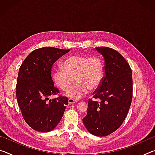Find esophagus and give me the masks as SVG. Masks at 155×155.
Returning a JSON list of instances; mask_svg holds the SVG:
<instances>
[{"label": "esophagus", "instance_id": "1", "mask_svg": "<svg viewBox=\"0 0 155 155\" xmlns=\"http://www.w3.org/2000/svg\"><path fill=\"white\" fill-rule=\"evenodd\" d=\"M77 100H74V99H72V98L68 99V103H69V104H74L75 103H77Z\"/></svg>", "mask_w": 155, "mask_h": 155}]
</instances>
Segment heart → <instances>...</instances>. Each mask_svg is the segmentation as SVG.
Wrapping results in <instances>:
<instances>
[{
  "mask_svg": "<svg viewBox=\"0 0 155 155\" xmlns=\"http://www.w3.org/2000/svg\"><path fill=\"white\" fill-rule=\"evenodd\" d=\"M63 69L52 72L54 83L63 91H68L76 81L74 86L66 93L72 99H79L87 94L90 90H96L103 81L104 65L98 57H87L74 54L64 60Z\"/></svg>",
  "mask_w": 155,
  "mask_h": 155,
  "instance_id": "heart-1",
  "label": "heart"
}]
</instances>
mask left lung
<instances>
[{"instance_id":"1","label":"left lung","mask_w":155,"mask_h":155,"mask_svg":"<svg viewBox=\"0 0 155 155\" xmlns=\"http://www.w3.org/2000/svg\"><path fill=\"white\" fill-rule=\"evenodd\" d=\"M96 50L104 60V76L98 88L89 99L87 113L83 118L91 134L104 137L120 128L127 117L133 97L130 67L118 52L108 47Z\"/></svg>"}]
</instances>
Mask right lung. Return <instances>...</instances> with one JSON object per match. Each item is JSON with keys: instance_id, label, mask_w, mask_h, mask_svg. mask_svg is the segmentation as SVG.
<instances>
[{"instance_id": "obj_1", "label": "right lung", "mask_w": 155, "mask_h": 155, "mask_svg": "<svg viewBox=\"0 0 155 155\" xmlns=\"http://www.w3.org/2000/svg\"><path fill=\"white\" fill-rule=\"evenodd\" d=\"M70 50L53 47L36 49L28 54L19 69L16 97L25 122L39 132H49L61 121L68 104L67 97L49 99L59 91L51 77L52 65Z\"/></svg>"}]
</instances>
